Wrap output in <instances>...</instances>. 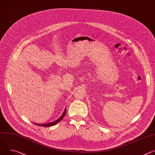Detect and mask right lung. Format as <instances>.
<instances>
[{
    "label": "right lung",
    "instance_id": "1",
    "mask_svg": "<svg viewBox=\"0 0 155 155\" xmlns=\"http://www.w3.org/2000/svg\"><path fill=\"white\" fill-rule=\"evenodd\" d=\"M65 114H66V108H65V110H64V112L62 113V115L58 119L55 120L54 121V122H49V123H47V124H36V123H34V124H35V125H38V126H43V127H50V126H53V125H55V124H58V122H59L60 121H61V120L63 119L64 117L65 116Z\"/></svg>",
    "mask_w": 155,
    "mask_h": 155
}]
</instances>
